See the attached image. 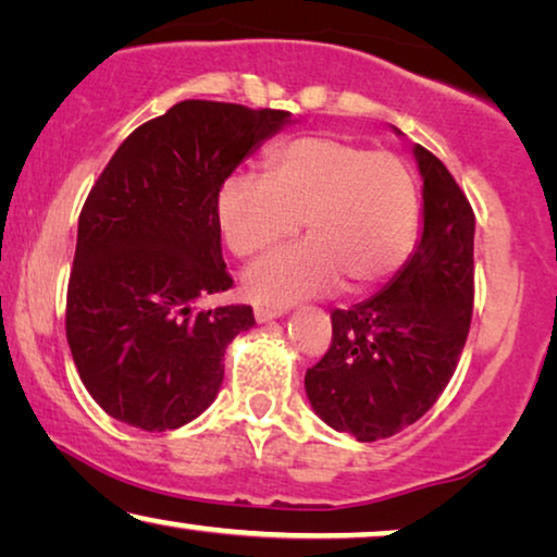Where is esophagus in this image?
Wrapping results in <instances>:
<instances>
[{"label": "esophagus", "mask_w": 557, "mask_h": 557, "mask_svg": "<svg viewBox=\"0 0 557 557\" xmlns=\"http://www.w3.org/2000/svg\"><path fill=\"white\" fill-rule=\"evenodd\" d=\"M282 310H272V307H255V320L257 322H270L280 318Z\"/></svg>", "instance_id": "esophagus-1"}]
</instances>
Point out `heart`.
<instances>
[{
    "mask_svg": "<svg viewBox=\"0 0 557 557\" xmlns=\"http://www.w3.org/2000/svg\"><path fill=\"white\" fill-rule=\"evenodd\" d=\"M310 239L252 264L245 293L285 307L335 289H375L408 262L420 197L400 157L339 137H297L270 152V177L237 172L218 195V225L232 255L252 257L295 235Z\"/></svg>",
    "mask_w": 557,
    "mask_h": 557,
    "instance_id": "obj_1",
    "label": "heart"
}]
</instances>
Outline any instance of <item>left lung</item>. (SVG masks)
<instances>
[{
	"label": "left lung",
	"mask_w": 557,
	"mask_h": 557,
	"mask_svg": "<svg viewBox=\"0 0 557 557\" xmlns=\"http://www.w3.org/2000/svg\"><path fill=\"white\" fill-rule=\"evenodd\" d=\"M422 237L370 300L332 310V343L305 372L314 412L360 443L400 433L425 414L458 368L475 302V212L437 157L414 145Z\"/></svg>",
	"instance_id": "left-lung-1"
}]
</instances>
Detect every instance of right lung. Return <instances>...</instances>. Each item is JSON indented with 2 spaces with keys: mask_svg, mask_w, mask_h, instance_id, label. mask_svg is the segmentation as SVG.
<instances>
[{
  "mask_svg": "<svg viewBox=\"0 0 557 557\" xmlns=\"http://www.w3.org/2000/svg\"><path fill=\"white\" fill-rule=\"evenodd\" d=\"M289 112L185 99L124 139L79 212L66 285V343L95 403L164 433L214 400L225 350L250 305L199 310L232 287L218 195Z\"/></svg>",
  "mask_w": 557,
  "mask_h": 557,
  "instance_id": "add662e5",
  "label": "right lung"
}]
</instances>
